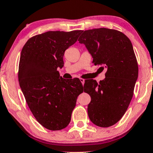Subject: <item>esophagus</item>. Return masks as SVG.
Instances as JSON below:
<instances>
[{
	"label": "esophagus",
	"instance_id": "1",
	"mask_svg": "<svg viewBox=\"0 0 153 153\" xmlns=\"http://www.w3.org/2000/svg\"><path fill=\"white\" fill-rule=\"evenodd\" d=\"M80 82H82V85H84V83H85V80H84V79H82V78H80Z\"/></svg>",
	"mask_w": 153,
	"mask_h": 153
}]
</instances>
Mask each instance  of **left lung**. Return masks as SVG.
<instances>
[{
  "label": "left lung",
  "mask_w": 153,
  "mask_h": 153,
  "mask_svg": "<svg viewBox=\"0 0 153 153\" xmlns=\"http://www.w3.org/2000/svg\"><path fill=\"white\" fill-rule=\"evenodd\" d=\"M82 32L79 43L85 45L95 65L106 70L99 83L85 81L84 92L91 97L88 116L93 124L108 128L122 118L132 100L138 77L137 59L131 41L118 30L101 27Z\"/></svg>",
  "instance_id": "left-lung-1"
}]
</instances>
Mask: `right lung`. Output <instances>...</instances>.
I'll list each match as a JSON object with an SVG mask.
<instances>
[{
  "label": "right lung",
  "instance_id": "add662e5",
  "mask_svg": "<svg viewBox=\"0 0 153 153\" xmlns=\"http://www.w3.org/2000/svg\"><path fill=\"white\" fill-rule=\"evenodd\" d=\"M82 30L48 31L30 38L21 53L18 81L27 105L38 123L51 130L68 126L77 97L84 86L78 78L65 80L58 69L65 50Z\"/></svg>",
  "mask_w": 153,
  "mask_h": 153
}]
</instances>
